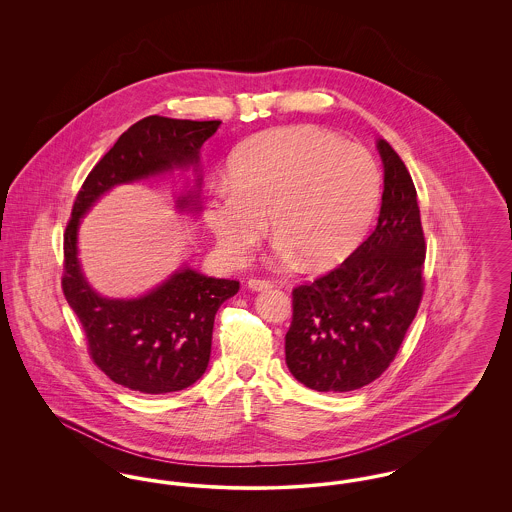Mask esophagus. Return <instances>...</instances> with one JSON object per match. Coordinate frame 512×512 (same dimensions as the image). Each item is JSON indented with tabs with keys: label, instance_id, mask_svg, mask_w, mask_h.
Returning a JSON list of instances; mask_svg holds the SVG:
<instances>
[{
	"label": "esophagus",
	"instance_id": "obj_1",
	"mask_svg": "<svg viewBox=\"0 0 512 512\" xmlns=\"http://www.w3.org/2000/svg\"><path fill=\"white\" fill-rule=\"evenodd\" d=\"M247 288H249L251 292H267V290H272V282L251 278V280H247Z\"/></svg>",
	"mask_w": 512,
	"mask_h": 512
}]
</instances>
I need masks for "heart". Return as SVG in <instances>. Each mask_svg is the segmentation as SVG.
I'll list each match as a JSON object with an SVG mask.
<instances>
[{
  "label": "heart",
  "mask_w": 512,
  "mask_h": 512,
  "mask_svg": "<svg viewBox=\"0 0 512 512\" xmlns=\"http://www.w3.org/2000/svg\"><path fill=\"white\" fill-rule=\"evenodd\" d=\"M380 190L382 174L365 147L317 126H284L234 153L228 184L207 195L205 222L232 263L263 238L268 217L280 261L330 267L365 236Z\"/></svg>",
  "instance_id": "b5f03b06"
}]
</instances>
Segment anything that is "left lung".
<instances>
[{
    "label": "left lung",
    "mask_w": 512,
    "mask_h": 512,
    "mask_svg": "<svg viewBox=\"0 0 512 512\" xmlns=\"http://www.w3.org/2000/svg\"><path fill=\"white\" fill-rule=\"evenodd\" d=\"M376 147L384 194L374 232L340 267L293 290L286 365L311 390H359L380 378L422 299L426 242L413 178L386 140Z\"/></svg>",
    "instance_id": "left-lung-1"
}]
</instances>
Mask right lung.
<instances>
[{
  "label": "right lung",
  "mask_w": 512,
  "mask_h": 512,
  "mask_svg": "<svg viewBox=\"0 0 512 512\" xmlns=\"http://www.w3.org/2000/svg\"><path fill=\"white\" fill-rule=\"evenodd\" d=\"M220 121L146 117L132 124L84 180L65 230L63 293L80 320L94 363L115 382L140 393H169L195 384L209 365L213 324L220 305L240 282L182 267L138 297H103L84 276L78 228L101 195L174 171L195 172L192 192L176 197L180 213L197 215L199 151Z\"/></svg>",
  "instance_id": "right-lung-1"
}]
</instances>
